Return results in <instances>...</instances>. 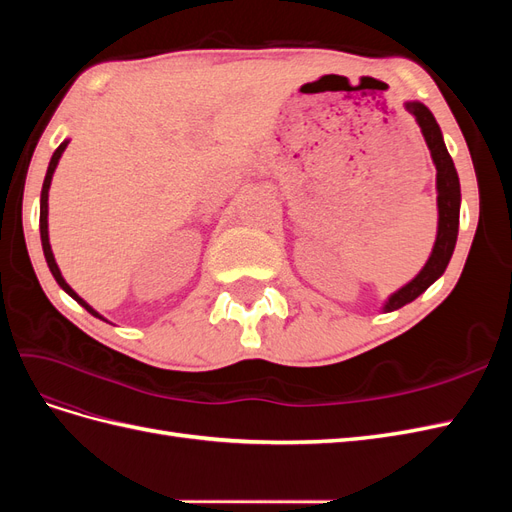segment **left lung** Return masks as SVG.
Segmentation results:
<instances>
[{
  "mask_svg": "<svg viewBox=\"0 0 512 512\" xmlns=\"http://www.w3.org/2000/svg\"><path fill=\"white\" fill-rule=\"evenodd\" d=\"M408 113H412L421 126V132L425 136V143L431 151L433 164L438 170V211H440V222H438V237L436 245H433V252L427 260L423 271L418 273L410 284H406L401 290H397L389 303L384 305L386 312H393V309L404 307L406 303L414 301L418 294H423L438 277L446 271L448 260L453 256L455 243H457V230H459V203H461V190H459V177L455 164L448 156L446 145L442 141V132L438 121L433 119L431 111L421 102H408L406 104Z\"/></svg>",
  "mask_w": 512,
  "mask_h": 512,
  "instance_id": "left-lung-1",
  "label": "left lung"
}]
</instances>
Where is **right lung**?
<instances>
[{"mask_svg": "<svg viewBox=\"0 0 512 512\" xmlns=\"http://www.w3.org/2000/svg\"><path fill=\"white\" fill-rule=\"evenodd\" d=\"M66 147H68V141H64V143H61V145L55 149L53 158H51V162H49V170H46V177H44V183H42V194H40V239H42V250H44L46 265H49V269H51L53 277L57 280V284H59L61 288H64L76 303H81L91 316L102 318V316L96 312V309H91V307L79 297V294H76V292L66 284L64 277H61V271H59V267H57L55 256H53V252H51V243H49V222H46V215H49V188H51V179H53V173H55V166H57V162H59V158H61V153H64Z\"/></svg>", "mask_w": 512, "mask_h": 512, "instance_id": "right-lung-1", "label": "right lung"}]
</instances>
